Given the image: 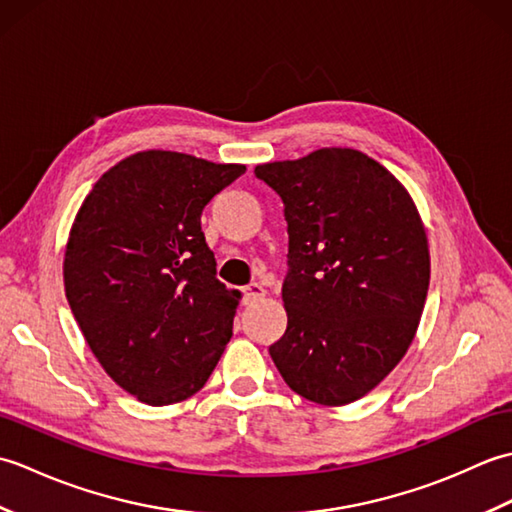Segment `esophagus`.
<instances>
[{"instance_id":"34e87169","label":"esophagus","mask_w":512,"mask_h":512,"mask_svg":"<svg viewBox=\"0 0 512 512\" xmlns=\"http://www.w3.org/2000/svg\"><path fill=\"white\" fill-rule=\"evenodd\" d=\"M264 295H266L264 286H259V284H248V286L244 288V303L248 306V303H253V301H257V299H262Z\"/></svg>"}]
</instances>
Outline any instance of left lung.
I'll return each mask as SVG.
<instances>
[{
	"label": "left lung",
	"instance_id": "1",
	"mask_svg": "<svg viewBox=\"0 0 512 512\" xmlns=\"http://www.w3.org/2000/svg\"><path fill=\"white\" fill-rule=\"evenodd\" d=\"M284 202L288 328L268 347L319 405L363 398L405 356L429 290L427 233L405 187L356 149L255 167Z\"/></svg>",
	"mask_w": 512,
	"mask_h": 512
}]
</instances>
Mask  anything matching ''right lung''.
Returning a JSON list of instances; mask_svg holds the SVG:
<instances>
[{"mask_svg": "<svg viewBox=\"0 0 512 512\" xmlns=\"http://www.w3.org/2000/svg\"><path fill=\"white\" fill-rule=\"evenodd\" d=\"M244 165L143 151L94 184L68 239L65 297L107 374L147 405L204 387L233 334L202 211Z\"/></svg>", "mask_w": 512, "mask_h": 512, "instance_id": "1", "label": "right lung"}]
</instances>
